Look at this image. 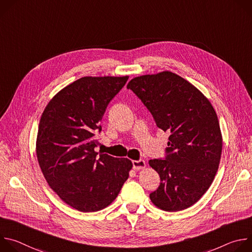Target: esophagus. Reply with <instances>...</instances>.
I'll use <instances>...</instances> for the list:
<instances>
[{
  "label": "esophagus",
  "mask_w": 252,
  "mask_h": 252,
  "mask_svg": "<svg viewBox=\"0 0 252 252\" xmlns=\"http://www.w3.org/2000/svg\"><path fill=\"white\" fill-rule=\"evenodd\" d=\"M132 167L135 170H139L146 167V161L142 159H138V160H132Z\"/></svg>",
  "instance_id": "obj_1"
}]
</instances>
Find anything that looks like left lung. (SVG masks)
Wrapping results in <instances>:
<instances>
[{"label": "left lung", "mask_w": 252, "mask_h": 252, "mask_svg": "<svg viewBox=\"0 0 252 252\" xmlns=\"http://www.w3.org/2000/svg\"><path fill=\"white\" fill-rule=\"evenodd\" d=\"M158 127L169 132L165 158L150 160L160 185L151 200L165 211L184 210L206 192L219 169L222 136L210 101L171 71L146 75L127 84Z\"/></svg>", "instance_id": "1"}]
</instances>
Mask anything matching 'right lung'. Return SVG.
I'll return each mask as SVG.
<instances>
[{
	"label": "right lung",
	"mask_w": 252,
	"mask_h": 252,
	"mask_svg": "<svg viewBox=\"0 0 252 252\" xmlns=\"http://www.w3.org/2000/svg\"><path fill=\"white\" fill-rule=\"evenodd\" d=\"M128 77H84L60 91L42 115L37 158L51 189L83 212L100 210L118 196L132 163L96 153L95 134L110 101Z\"/></svg>",
	"instance_id": "right-lung-1"
}]
</instances>
